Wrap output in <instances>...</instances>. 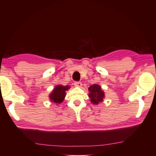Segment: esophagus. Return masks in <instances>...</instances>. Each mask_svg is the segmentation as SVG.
I'll list each match as a JSON object with an SVG mask.
<instances>
[{
    "label": "esophagus",
    "instance_id": "obj_1",
    "mask_svg": "<svg viewBox=\"0 0 156 156\" xmlns=\"http://www.w3.org/2000/svg\"><path fill=\"white\" fill-rule=\"evenodd\" d=\"M74 85L77 87H81L82 86V83L79 81H75Z\"/></svg>",
    "mask_w": 156,
    "mask_h": 156
}]
</instances>
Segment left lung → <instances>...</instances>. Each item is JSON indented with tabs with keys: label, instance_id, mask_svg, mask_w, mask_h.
Returning a JSON list of instances; mask_svg holds the SVG:
<instances>
[{
	"label": "left lung",
	"instance_id": "left-lung-1",
	"mask_svg": "<svg viewBox=\"0 0 156 156\" xmlns=\"http://www.w3.org/2000/svg\"><path fill=\"white\" fill-rule=\"evenodd\" d=\"M90 91L89 98H90V101L94 105H97L99 103L103 101L104 98V92L101 90V87L98 84H93L88 88Z\"/></svg>",
	"mask_w": 156,
	"mask_h": 156
}]
</instances>
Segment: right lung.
<instances>
[{"instance_id": "add662e5", "label": "right lung", "mask_w": 156, "mask_h": 156, "mask_svg": "<svg viewBox=\"0 0 156 156\" xmlns=\"http://www.w3.org/2000/svg\"><path fill=\"white\" fill-rule=\"evenodd\" d=\"M69 88V87L68 86H56L54 88L53 91L50 94V100L56 103H60L61 102H62L66 96V91L68 90Z\"/></svg>"}]
</instances>
